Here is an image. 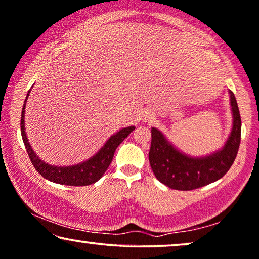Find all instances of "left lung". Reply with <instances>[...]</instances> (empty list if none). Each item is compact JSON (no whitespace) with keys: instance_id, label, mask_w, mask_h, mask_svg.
<instances>
[{"instance_id":"left-lung-1","label":"left lung","mask_w":259,"mask_h":259,"mask_svg":"<svg viewBox=\"0 0 259 259\" xmlns=\"http://www.w3.org/2000/svg\"><path fill=\"white\" fill-rule=\"evenodd\" d=\"M229 94L234 124L224 147L213 154L191 157L177 150L158 129L151 128L149 162L161 183L175 190H194L216 182L228 172L237 156L242 130L237 101L234 93Z\"/></svg>"}]
</instances>
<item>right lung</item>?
<instances>
[{
    "instance_id": "add662e5",
    "label": "right lung",
    "mask_w": 259,
    "mask_h": 259,
    "mask_svg": "<svg viewBox=\"0 0 259 259\" xmlns=\"http://www.w3.org/2000/svg\"><path fill=\"white\" fill-rule=\"evenodd\" d=\"M29 90L27 94V98L29 96ZM25 98L23 108H22V117H21V135L22 140H23L24 147L27 149L29 158L32 163V165L41 174L42 177L46 180H49L54 183L63 184V185H71V187H82V185H90L97 182L100 178L103 176L105 171L110 165L114 157L115 150L117 149L119 144L124 141V138L128 137V135L135 129V126H128V128H123L117 131L115 135L109 138L105 142V144L102 147L96 155L90 157L87 161L79 163V164L71 165V166H55L50 165L45 161H42L35 151L32 150L30 143L28 142L27 134H25L24 128V109H25Z\"/></svg>"
}]
</instances>
